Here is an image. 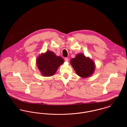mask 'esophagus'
<instances>
[{
  "label": "esophagus",
  "mask_w": 127,
  "mask_h": 127,
  "mask_svg": "<svg viewBox=\"0 0 127 127\" xmlns=\"http://www.w3.org/2000/svg\"><path fill=\"white\" fill-rule=\"evenodd\" d=\"M64 60H65V61H66V62H68V58H64Z\"/></svg>",
  "instance_id": "esophagus-1"
}]
</instances>
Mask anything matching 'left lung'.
Listing matches in <instances>:
<instances>
[{"label":"left lung","mask_w":127,"mask_h":127,"mask_svg":"<svg viewBox=\"0 0 127 127\" xmlns=\"http://www.w3.org/2000/svg\"><path fill=\"white\" fill-rule=\"evenodd\" d=\"M70 63L77 74L83 78L90 77L95 69L94 62L83 54L77 55L71 60Z\"/></svg>","instance_id":"left-lung-1"}]
</instances>
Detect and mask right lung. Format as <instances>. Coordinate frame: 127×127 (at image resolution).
Instances as JSON below:
<instances>
[{
  "mask_svg": "<svg viewBox=\"0 0 127 127\" xmlns=\"http://www.w3.org/2000/svg\"><path fill=\"white\" fill-rule=\"evenodd\" d=\"M64 62V60L61 57L57 56L49 51L40 55L36 60L38 69L43 76L47 77L53 76Z\"/></svg>",
  "mask_w": 127,
  "mask_h": 127,
  "instance_id": "add662e5",
  "label": "right lung"
}]
</instances>
